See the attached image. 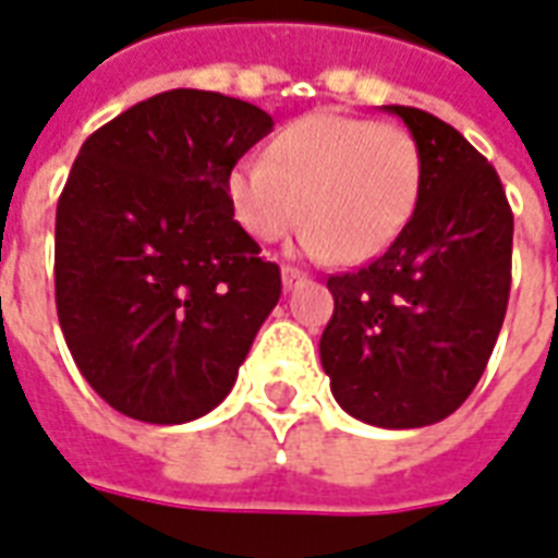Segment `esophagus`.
<instances>
[{
    "mask_svg": "<svg viewBox=\"0 0 558 558\" xmlns=\"http://www.w3.org/2000/svg\"><path fill=\"white\" fill-rule=\"evenodd\" d=\"M303 282V272L294 270V267H282V288L291 291V288H298Z\"/></svg>",
    "mask_w": 558,
    "mask_h": 558,
    "instance_id": "obj_1",
    "label": "esophagus"
}]
</instances>
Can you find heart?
Here are the masks:
<instances>
[{"instance_id":"b5f03b06","label":"heart","mask_w":558,"mask_h":558,"mask_svg":"<svg viewBox=\"0 0 558 558\" xmlns=\"http://www.w3.org/2000/svg\"><path fill=\"white\" fill-rule=\"evenodd\" d=\"M421 149L393 122L310 113L286 125L264 153L225 180L236 225L260 243L286 236L300 216L298 248L349 264L385 252L412 219Z\"/></svg>"}]
</instances>
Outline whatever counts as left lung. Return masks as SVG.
Returning <instances> with one entry per match:
<instances>
[{
    "label": "left lung",
    "instance_id": "8db88e82",
    "mask_svg": "<svg viewBox=\"0 0 558 558\" xmlns=\"http://www.w3.org/2000/svg\"><path fill=\"white\" fill-rule=\"evenodd\" d=\"M421 149L412 219L381 258L330 276L322 366L363 424L414 429L460 409L487 369L511 291L513 216L475 146L433 113L385 105Z\"/></svg>",
    "mask_w": 558,
    "mask_h": 558
}]
</instances>
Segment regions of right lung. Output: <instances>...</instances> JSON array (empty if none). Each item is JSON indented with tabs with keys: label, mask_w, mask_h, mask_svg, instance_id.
<instances>
[{
	"label": "right lung",
	"mask_w": 558,
	"mask_h": 558,
	"mask_svg": "<svg viewBox=\"0 0 558 558\" xmlns=\"http://www.w3.org/2000/svg\"><path fill=\"white\" fill-rule=\"evenodd\" d=\"M272 117L171 89L81 146L57 207V315L83 378L125 417L189 424L222 402L282 294L225 180Z\"/></svg>",
	"instance_id": "obj_1"
}]
</instances>
